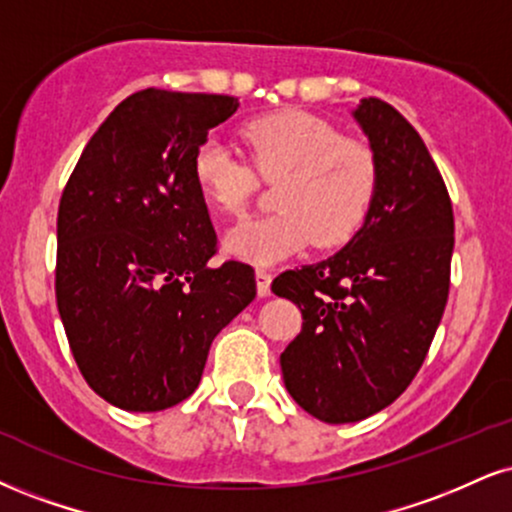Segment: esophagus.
Instances as JSON below:
<instances>
[{
  "mask_svg": "<svg viewBox=\"0 0 512 512\" xmlns=\"http://www.w3.org/2000/svg\"><path fill=\"white\" fill-rule=\"evenodd\" d=\"M255 281H257V295H260V298H267L269 291H272V274H269L267 269H257Z\"/></svg>",
  "mask_w": 512,
  "mask_h": 512,
  "instance_id": "obj_1",
  "label": "esophagus"
}]
</instances>
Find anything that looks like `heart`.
Here are the masks:
<instances>
[{
	"mask_svg": "<svg viewBox=\"0 0 512 512\" xmlns=\"http://www.w3.org/2000/svg\"><path fill=\"white\" fill-rule=\"evenodd\" d=\"M240 140L252 167L217 140L202 143L193 159L200 193L231 217L250 205L260 186L257 176L282 178L274 193L279 212L240 221L224 236L231 257L274 264L312 240L319 248H338L365 224L379 188L372 147L343 138L334 123L298 109L257 116L240 128Z\"/></svg>",
	"mask_w": 512,
	"mask_h": 512,
	"instance_id": "heart-1",
	"label": "heart"
}]
</instances>
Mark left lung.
Instances as JSON below:
<instances>
[{
  "instance_id": "1",
  "label": "left lung",
  "mask_w": 512,
  "mask_h": 512,
  "mask_svg": "<svg viewBox=\"0 0 512 512\" xmlns=\"http://www.w3.org/2000/svg\"><path fill=\"white\" fill-rule=\"evenodd\" d=\"M353 119L379 164L365 224L329 260L272 283L303 312L281 353L283 384L329 424L365 420L415 379L446 307L455 243L451 197L420 133L377 97Z\"/></svg>"
}]
</instances>
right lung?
Wrapping results in <instances>:
<instances>
[{"label": "right lung", "instance_id": "obj_1", "mask_svg": "<svg viewBox=\"0 0 512 512\" xmlns=\"http://www.w3.org/2000/svg\"><path fill=\"white\" fill-rule=\"evenodd\" d=\"M229 95L147 88L85 145L57 217V307L90 389L157 412L197 389L214 336L252 303V267H212L217 233L193 176Z\"/></svg>", "mask_w": 512, "mask_h": 512}]
</instances>
